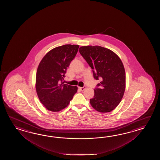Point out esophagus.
<instances>
[{"mask_svg":"<svg viewBox=\"0 0 160 160\" xmlns=\"http://www.w3.org/2000/svg\"><path fill=\"white\" fill-rule=\"evenodd\" d=\"M79 88L80 89V90L81 91H83L84 90H85V88H86V86H84V87H83V88H82V87H79Z\"/></svg>","mask_w":160,"mask_h":160,"instance_id":"34e87169","label":"esophagus"}]
</instances>
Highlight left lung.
<instances>
[{
	"mask_svg": "<svg viewBox=\"0 0 160 160\" xmlns=\"http://www.w3.org/2000/svg\"><path fill=\"white\" fill-rule=\"evenodd\" d=\"M79 51L92 70L94 78L101 79L90 100L91 105L98 112H112L119 105L125 90L122 62L115 52L99 46H82Z\"/></svg>",
	"mask_w": 160,
	"mask_h": 160,
	"instance_id": "obj_1",
	"label": "left lung"
}]
</instances>
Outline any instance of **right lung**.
Listing matches in <instances>:
<instances>
[{
	"mask_svg": "<svg viewBox=\"0 0 160 160\" xmlns=\"http://www.w3.org/2000/svg\"><path fill=\"white\" fill-rule=\"evenodd\" d=\"M79 45L65 44L54 48L44 55L38 67L35 88L39 101L52 112L66 108L78 87L65 84L62 80Z\"/></svg>",
	"mask_w": 160,
	"mask_h": 160,
	"instance_id": "right-lung-1",
	"label": "right lung"
}]
</instances>
